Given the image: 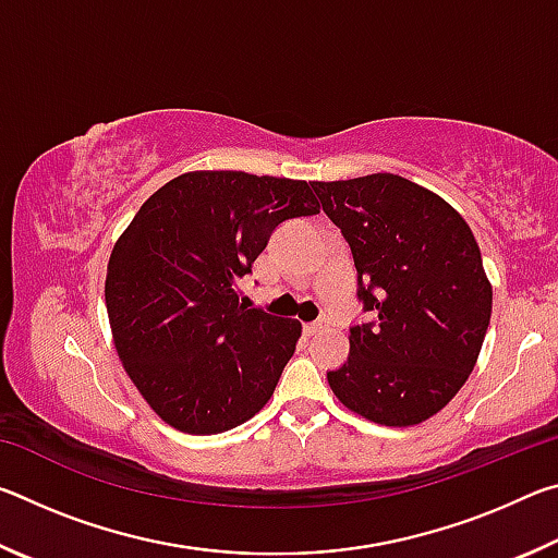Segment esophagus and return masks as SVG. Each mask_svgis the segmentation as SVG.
<instances>
[{"label":"esophagus","mask_w":558,"mask_h":558,"mask_svg":"<svg viewBox=\"0 0 558 558\" xmlns=\"http://www.w3.org/2000/svg\"><path fill=\"white\" fill-rule=\"evenodd\" d=\"M325 327H327V319H315V323L305 325V335H317V332H323Z\"/></svg>","instance_id":"obj_1"}]
</instances>
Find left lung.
<instances>
[{
  "mask_svg": "<svg viewBox=\"0 0 558 558\" xmlns=\"http://www.w3.org/2000/svg\"><path fill=\"white\" fill-rule=\"evenodd\" d=\"M356 268L374 319L349 327V356L327 381L349 411L381 426L438 413L475 369L493 288L465 219L399 174L313 182Z\"/></svg>",
  "mask_w": 558,
  "mask_h": 558,
  "instance_id": "obj_1",
  "label": "left lung"
}]
</instances>
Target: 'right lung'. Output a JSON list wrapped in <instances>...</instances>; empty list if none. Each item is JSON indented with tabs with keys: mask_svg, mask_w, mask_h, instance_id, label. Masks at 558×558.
Here are the masks:
<instances>
[{
	"mask_svg": "<svg viewBox=\"0 0 558 558\" xmlns=\"http://www.w3.org/2000/svg\"><path fill=\"white\" fill-rule=\"evenodd\" d=\"M313 214L307 182L245 172H189L140 206L106 305L122 366L169 426L214 436L268 403L302 325L248 307L235 282L282 221Z\"/></svg>",
	"mask_w": 558,
	"mask_h": 558,
	"instance_id": "obj_1",
	"label": "right lung"
}]
</instances>
